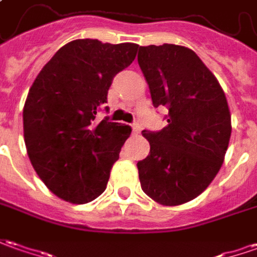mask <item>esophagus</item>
<instances>
[{
    "label": "esophagus",
    "mask_w": 257,
    "mask_h": 257,
    "mask_svg": "<svg viewBox=\"0 0 257 257\" xmlns=\"http://www.w3.org/2000/svg\"><path fill=\"white\" fill-rule=\"evenodd\" d=\"M132 129H134V132H135V134H139V132H141V125H139L138 122H135V123L132 125Z\"/></svg>",
    "instance_id": "1"
}]
</instances>
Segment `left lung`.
<instances>
[{
    "label": "left lung",
    "instance_id": "1",
    "mask_svg": "<svg viewBox=\"0 0 257 257\" xmlns=\"http://www.w3.org/2000/svg\"><path fill=\"white\" fill-rule=\"evenodd\" d=\"M138 63L153 106H166L167 126L143 131L148 158L138 162L145 194L162 205L194 200L215 179L231 139V112L222 87L191 49L139 46Z\"/></svg>",
    "mask_w": 257,
    "mask_h": 257
}]
</instances>
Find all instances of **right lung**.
Instances as JSON below:
<instances>
[{"label":"right lung","mask_w":257,"mask_h":257,"mask_svg":"<svg viewBox=\"0 0 257 257\" xmlns=\"http://www.w3.org/2000/svg\"><path fill=\"white\" fill-rule=\"evenodd\" d=\"M136 43L69 42L35 78L24 106V138L35 172L59 198L95 200L132 129L97 122L116 73L135 60Z\"/></svg>","instance_id":"add662e5"}]
</instances>
